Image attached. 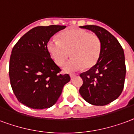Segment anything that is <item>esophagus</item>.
I'll list each match as a JSON object with an SVG mask.
<instances>
[{"label": "esophagus", "instance_id": "34e87169", "mask_svg": "<svg viewBox=\"0 0 134 134\" xmlns=\"http://www.w3.org/2000/svg\"><path fill=\"white\" fill-rule=\"evenodd\" d=\"M76 76H77V75H76V74H70V77H71V79L74 78V77H76Z\"/></svg>", "mask_w": 134, "mask_h": 134}]
</instances>
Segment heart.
Returning <instances> with one entry per match:
<instances>
[{
  "label": "heart",
  "mask_w": 134,
  "mask_h": 134,
  "mask_svg": "<svg viewBox=\"0 0 134 134\" xmlns=\"http://www.w3.org/2000/svg\"><path fill=\"white\" fill-rule=\"evenodd\" d=\"M47 49L54 62L61 66L71 54L72 57L63 66L64 72L91 68L99 58L102 44L99 37L81 29H70L59 34V40L52 38Z\"/></svg>",
  "instance_id": "obj_1"
}]
</instances>
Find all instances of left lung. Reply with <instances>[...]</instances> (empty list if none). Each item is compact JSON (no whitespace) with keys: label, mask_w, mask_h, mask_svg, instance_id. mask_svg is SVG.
<instances>
[{"label":"left lung","mask_w":134,"mask_h":134,"mask_svg":"<svg viewBox=\"0 0 134 134\" xmlns=\"http://www.w3.org/2000/svg\"><path fill=\"white\" fill-rule=\"evenodd\" d=\"M80 27L95 33L102 44L97 62L80 75L83 85L80 94L91 104L104 106L116 99L124 89L126 77L124 49L117 39L104 28L97 25Z\"/></svg>","instance_id":"obj_1"}]
</instances>
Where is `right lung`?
I'll use <instances>...</instances> for the list:
<instances>
[{"label":"right lung","mask_w":134,"mask_h":134,"mask_svg":"<svg viewBox=\"0 0 134 134\" xmlns=\"http://www.w3.org/2000/svg\"><path fill=\"white\" fill-rule=\"evenodd\" d=\"M64 25L37 26L26 32L13 49L9 77L13 91L23 104L35 109L49 108L57 102L70 75L61 71L50 57L47 42Z\"/></svg>","instance_id":"add662e5"}]
</instances>
